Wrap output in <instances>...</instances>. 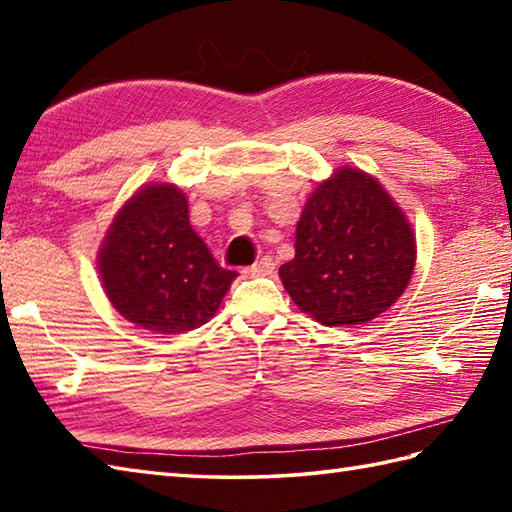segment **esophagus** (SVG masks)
I'll return each mask as SVG.
<instances>
[{"label": "esophagus", "instance_id": "obj_1", "mask_svg": "<svg viewBox=\"0 0 512 512\" xmlns=\"http://www.w3.org/2000/svg\"><path fill=\"white\" fill-rule=\"evenodd\" d=\"M275 268H277V264L273 262V257H262L257 264L244 268V275L246 277H266V275H273Z\"/></svg>", "mask_w": 512, "mask_h": 512}]
</instances>
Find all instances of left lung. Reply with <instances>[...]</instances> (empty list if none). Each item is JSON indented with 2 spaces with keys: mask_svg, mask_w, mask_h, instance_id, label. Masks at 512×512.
I'll return each instance as SVG.
<instances>
[{
  "mask_svg": "<svg viewBox=\"0 0 512 512\" xmlns=\"http://www.w3.org/2000/svg\"><path fill=\"white\" fill-rule=\"evenodd\" d=\"M413 266L416 237L400 206L369 173L341 167L306 200L279 277L301 312L341 328L394 306Z\"/></svg>",
  "mask_w": 512,
  "mask_h": 512,
  "instance_id": "8db88e82",
  "label": "left lung"
}]
</instances>
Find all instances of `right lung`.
Segmentation results:
<instances>
[{
  "mask_svg": "<svg viewBox=\"0 0 512 512\" xmlns=\"http://www.w3.org/2000/svg\"><path fill=\"white\" fill-rule=\"evenodd\" d=\"M99 273L112 306L156 334L200 328L237 277L191 228L176 184H147L125 202L105 235Z\"/></svg>",
  "mask_w": 512,
  "mask_h": 512,
  "instance_id": "right-lung-1",
  "label": "right lung"
}]
</instances>
